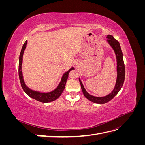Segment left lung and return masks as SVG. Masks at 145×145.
Instances as JSON below:
<instances>
[{"label": "left lung", "instance_id": "1", "mask_svg": "<svg viewBox=\"0 0 145 145\" xmlns=\"http://www.w3.org/2000/svg\"><path fill=\"white\" fill-rule=\"evenodd\" d=\"M106 38L108 39V43H109V45L112 48L114 51L117 59V76L115 87L114 88L113 91L110 94H109L106 96H104V97H95V96L89 94L85 90L84 86H83V85L82 84V82H81L79 78V82L81 85V88L85 97L89 100L91 101V102L98 104L106 103L114 97L121 89L123 85L125 78V67L123 62V53L121 50L120 43L117 40H116L111 35H108Z\"/></svg>", "mask_w": 145, "mask_h": 145}]
</instances>
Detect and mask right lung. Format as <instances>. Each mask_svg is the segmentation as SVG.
Masks as SVG:
<instances>
[{"label": "right lung", "instance_id": "1", "mask_svg": "<svg viewBox=\"0 0 145 145\" xmlns=\"http://www.w3.org/2000/svg\"><path fill=\"white\" fill-rule=\"evenodd\" d=\"M27 40L24 43L22 48L21 52L19 56V76L20 84L23 90L24 91V92L26 94L29 96L30 97H31L40 102L48 103L57 99L61 95V94H62L65 89L66 82H67L68 78L69 72L71 71V70L74 69V68L72 67L71 68H70L68 71H67L63 74V75L62 77V79H61V81L59 84V85L54 90H53L52 91L49 92V93H40V92L33 91L32 89H31L27 85H26V84L25 83L24 78H23L22 72V65L23 54H24L25 48L27 47Z\"/></svg>", "mask_w": 145, "mask_h": 145}]
</instances>
